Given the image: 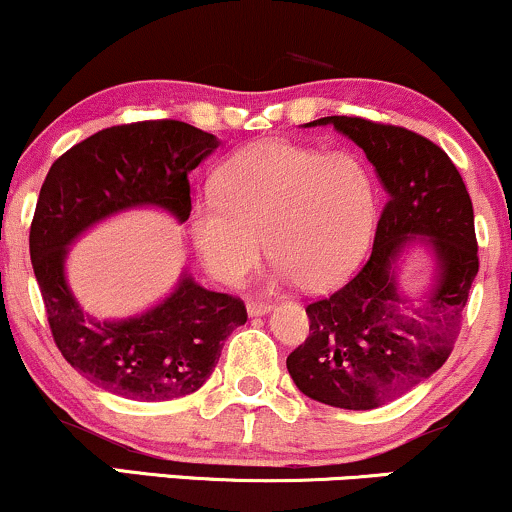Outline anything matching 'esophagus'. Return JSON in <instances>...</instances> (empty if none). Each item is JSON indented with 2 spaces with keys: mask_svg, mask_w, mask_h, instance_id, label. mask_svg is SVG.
I'll return each mask as SVG.
<instances>
[{
  "mask_svg": "<svg viewBox=\"0 0 512 512\" xmlns=\"http://www.w3.org/2000/svg\"><path fill=\"white\" fill-rule=\"evenodd\" d=\"M273 309V304L263 302V299H246V314L249 316H263Z\"/></svg>",
  "mask_w": 512,
  "mask_h": 512,
  "instance_id": "34e87169",
  "label": "esophagus"
}]
</instances>
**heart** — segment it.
I'll return each mask as SVG.
<instances>
[{
  "label": "heart",
  "instance_id": "heart-1",
  "mask_svg": "<svg viewBox=\"0 0 512 512\" xmlns=\"http://www.w3.org/2000/svg\"><path fill=\"white\" fill-rule=\"evenodd\" d=\"M376 220V184L350 153L261 141L215 174V196L191 203L189 237L201 266L237 287L268 251L285 278L323 290L364 256Z\"/></svg>",
  "mask_w": 512,
  "mask_h": 512
}]
</instances>
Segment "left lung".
Masks as SVG:
<instances>
[{
  "instance_id": "1",
  "label": "left lung",
  "mask_w": 512,
  "mask_h": 512,
  "mask_svg": "<svg viewBox=\"0 0 512 512\" xmlns=\"http://www.w3.org/2000/svg\"><path fill=\"white\" fill-rule=\"evenodd\" d=\"M376 167L386 206L374 249L359 273L306 306L309 338L287 357L292 381L311 400L342 410H374L400 398L446 364L479 270L474 210L458 167L429 138L362 117H323ZM412 241L437 256L426 298L397 290L394 266Z\"/></svg>"
}]
</instances>
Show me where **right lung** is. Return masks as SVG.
I'll use <instances>...</instances> for the list:
<instances>
[{
    "instance_id": "obj_1",
    "label": "right lung",
    "mask_w": 512,
    "mask_h": 512,
    "mask_svg": "<svg viewBox=\"0 0 512 512\" xmlns=\"http://www.w3.org/2000/svg\"><path fill=\"white\" fill-rule=\"evenodd\" d=\"M220 146L196 126L155 119L102 129L54 160L30 225V261L52 338L78 374L119 398L160 402L196 393L246 306L182 273L170 297L122 321L90 316L69 290V246L95 222L138 206L189 220V172Z\"/></svg>"
}]
</instances>
